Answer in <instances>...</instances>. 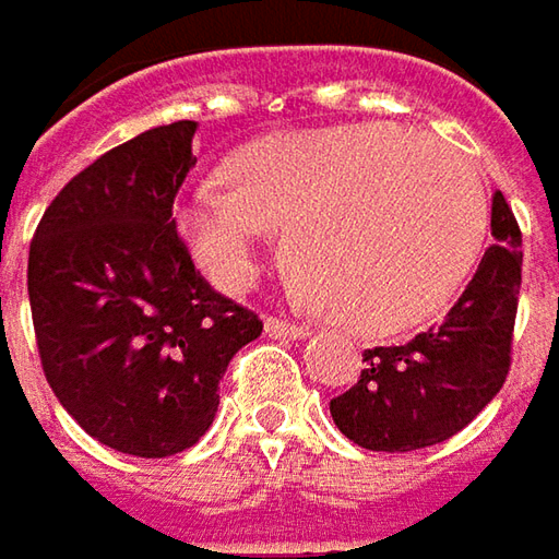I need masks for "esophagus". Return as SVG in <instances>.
Returning a JSON list of instances; mask_svg holds the SVG:
<instances>
[{
    "label": "esophagus",
    "instance_id": "34e87169",
    "mask_svg": "<svg viewBox=\"0 0 559 559\" xmlns=\"http://www.w3.org/2000/svg\"><path fill=\"white\" fill-rule=\"evenodd\" d=\"M264 330L270 335H276V338H289V342H301V338H308V326H298V323H289V320H276V317H267V323H264Z\"/></svg>",
    "mask_w": 559,
    "mask_h": 559
}]
</instances>
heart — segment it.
Returning <instances> with one entry per match:
<instances>
[{"label": "heart", "mask_w": 559, "mask_h": 559, "mask_svg": "<svg viewBox=\"0 0 559 559\" xmlns=\"http://www.w3.org/2000/svg\"><path fill=\"white\" fill-rule=\"evenodd\" d=\"M174 214L192 261L224 292L246 289L286 229V264L313 308L370 335L439 313L488 229L479 170L397 123L248 142L226 164V186H189Z\"/></svg>", "instance_id": "heart-1"}]
</instances>
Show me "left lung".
<instances>
[{"instance_id":"obj_1","label":"left lung","mask_w":559,"mask_h":559,"mask_svg":"<svg viewBox=\"0 0 559 559\" xmlns=\"http://www.w3.org/2000/svg\"><path fill=\"white\" fill-rule=\"evenodd\" d=\"M488 248L457 305L407 345L367 348L357 382L330 401L345 439L404 454L457 436L501 392L523 280V236L501 192L491 195Z\"/></svg>"}]
</instances>
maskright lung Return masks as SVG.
<instances>
[{
  "instance_id": "add662e5",
  "label": "right lung",
  "mask_w": 559,
  "mask_h": 559,
  "mask_svg": "<svg viewBox=\"0 0 559 559\" xmlns=\"http://www.w3.org/2000/svg\"><path fill=\"white\" fill-rule=\"evenodd\" d=\"M195 130L177 120L105 152L55 195L31 242L27 295L55 397L133 457L202 439L229 360L264 330L204 283L170 217Z\"/></svg>"
}]
</instances>
